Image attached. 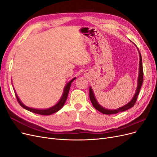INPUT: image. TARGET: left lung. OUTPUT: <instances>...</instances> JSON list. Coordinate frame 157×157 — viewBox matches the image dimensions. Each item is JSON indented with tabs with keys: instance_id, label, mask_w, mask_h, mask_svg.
Masks as SVG:
<instances>
[{
	"instance_id": "left-lung-1",
	"label": "left lung",
	"mask_w": 157,
	"mask_h": 157,
	"mask_svg": "<svg viewBox=\"0 0 157 157\" xmlns=\"http://www.w3.org/2000/svg\"><path fill=\"white\" fill-rule=\"evenodd\" d=\"M139 53H140V67H139L138 80H137V86L136 93L134 94V97H133V98L132 99V100L128 103L126 104L125 105L118 108L117 109H113H113H107L104 108L103 107H102L101 105H100L98 103L96 98H95L93 90H92V88L90 87V94H89L90 101H91L94 107L96 109H97L98 111H99V112H101L103 114H105V115H112V114H116V113H120V112L125 111L128 110V109H129L132 108V107H134V105H135V103L136 102L137 99V96H138V95H139V92L140 91L142 84H143V82H144V70H143V66H142V59H141V54L140 52H139Z\"/></svg>"
}]
</instances>
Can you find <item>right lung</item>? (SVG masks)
<instances>
[{
  "instance_id": "obj_1",
  "label": "right lung",
  "mask_w": 157,
  "mask_h": 157,
  "mask_svg": "<svg viewBox=\"0 0 157 157\" xmlns=\"http://www.w3.org/2000/svg\"><path fill=\"white\" fill-rule=\"evenodd\" d=\"M76 79V77L73 78L72 80H70V81L65 85V86L64 88V90H63V92L62 94V96H61V99H59V101L58 102V103H56L55 105H54L53 107H52L50 108H48V109H33V108H31L27 107L26 105H25L24 104H23L21 101L20 99H19L18 96L17 94L15 92V90H14V92H15V94H16V96L17 98V100L18 101V103H20V105L23 107L26 110L33 112L34 113H36V114H39V115H52V114H53L54 113L58 112L59 110L63 107V106L64 105V104L67 100V98L68 96V94H69V89L71 87V85L72 82L74 80Z\"/></svg>"
}]
</instances>
